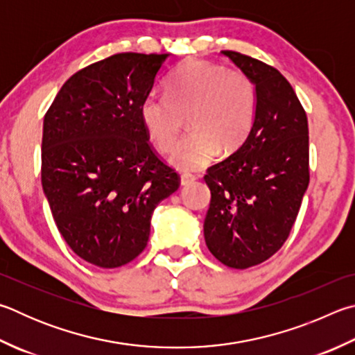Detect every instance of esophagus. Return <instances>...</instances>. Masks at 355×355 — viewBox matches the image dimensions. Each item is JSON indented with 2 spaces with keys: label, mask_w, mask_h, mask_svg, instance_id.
Returning <instances> with one entry per match:
<instances>
[{
  "label": "esophagus",
  "mask_w": 355,
  "mask_h": 355,
  "mask_svg": "<svg viewBox=\"0 0 355 355\" xmlns=\"http://www.w3.org/2000/svg\"><path fill=\"white\" fill-rule=\"evenodd\" d=\"M194 180L196 177L191 175V173H182V177H180V183H182V186H188L194 182Z\"/></svg>",
  "instance_id": "1"
}]
</instances>
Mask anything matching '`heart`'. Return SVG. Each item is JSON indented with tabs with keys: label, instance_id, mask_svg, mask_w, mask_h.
<instances>
[{
	"label": "heart",
	"instance_id": "1",
	"mask_svg": "<svg viewBox=\"0 0 355 355\" xmlns=\"http://www.w3.org/2000/svg\"><path fill=\"white\" fill-rule=\"evenodd\" d=\"M256 88L241 69L191 59L167 80L166 96L141 104V121L152 144L167 153L177 146L186 118L191 133L173 152L180 171H198L217 157L241 149L256 119Z\"/></svg>",
	"mask_w": 355,
	"mask_h": 355
}]
</instances>
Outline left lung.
<instances>
[{
	"label": "left lung",
	"instance_id": "left-lung-1",
	"mask_svg": "<svg viewBox=\"0 0 355 355\" xmlns=\"http://www.w3.org/2000/svg\"><path fill=\"white\" fill-rule=\"evenodd\" d=\"M256 85V119L241 149L206 171L211 202L205 241L231 268L259 266L292 231L309 172L307 116L278 69L236 51H222Z\"/></svg>",
	"mask_w": 355,
	"mask_h": 355
}]
</instances>
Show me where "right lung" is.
<instances>
[{
	"mask_svg": "<svg viewBox=\"0 0 355 355\" xmlns=\"http://www.w3.org/2000/svg\"><path fill=\"white\" fill-rule=\"evenodd\" d=\"M167 54L121 53L63 83L43 121L42 186L74 253L116 268L143 253L157 205L180 175L149 141L139 108Z\"/></svg>",
	"mask_w": 355,
	"mask_h": 355,
	"instance_id": "1",
	"label": "right lung"
}]
</instances>
